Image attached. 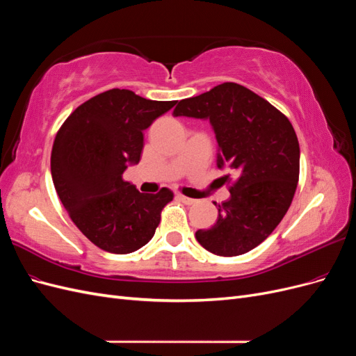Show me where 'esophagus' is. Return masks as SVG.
Returning <instances> with one entry per match:
<instances>
[{"mask_svg": "<svg viewBox=\"0 0 356 356\" xmlns=\"http://www.w3.org/2000/svg\"><path fill=\"white\" fill-rule=\"evenodd\" d=\"M177 199H178V200H181L182 203H186V204H195V203H196V200H195V199L187 197V196H184V195H178V196H177Z\"/></svg>", "mask_w": 356, "mask_h": 356, "instance_id": "esophagus-1", "label": "esophagus"}]
</instances>
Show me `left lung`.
Returning <instances> with one entry per match:
<instances>
[{
    "label": "left lung",
    "mask_w": 356,
    "mask_h": 356,
    "mask_svg": "<svg viewBox=\"0 0 356 356\" xmlns=\"http://www.w3.org/2000/svg\"><path fill=\"white\" fill-rule=\"evenodd\" d=\"M174 115L209 118L220 147L217 166L229 170L222 179L230 199L218 204L217 224L196 232L197 242L221 257L254 250L282 221L296 195L300 145L293 124L238 83L179 101Z\"/></svg>",
    "instance_id": "8db88e82"
}]
</instances>
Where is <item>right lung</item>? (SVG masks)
Wrapping results in <instances>:
<instances>
[{
  "mask_svg": "<svg viewBox=\"0 0 356 356\" xmlns=\"http://www.w3.org/2000/svg\"><path fill=\"white\" fill-rule=\"evenodd\" d=\"M175 104L111 89L77 106L56 134L53 184L72 222L102 251L129 254L148 243L174 199L166 187L139 193L123 172L141 159L145 129Z\"/></svg>",
  "mask_w": 356,
  "mask_h": 356,
  "instance_id": "add662e5",
  "label": "right lung"
}]
</instances>
